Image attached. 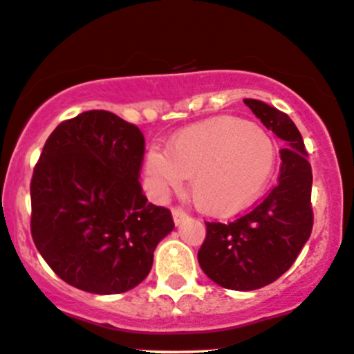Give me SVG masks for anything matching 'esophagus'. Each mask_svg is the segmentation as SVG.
Returning <instances> with one entry per match:
<instances>
[{
  "label": "esophagus",
  "mask_w": 354,
  "mask_h": 354,
  "mask_svg": "<svg viewBox=\"0 0 354 354\" xmlns=\"http://www.w3.org/2000/svg\"><path fill=\"white\" fill-rule=\"evenodd\" d=\"M172 216H174V223L180 225L182 221H184L187 218V213L182 210V208L177 207V208H174V210H172Z\"/></svg>",
  "instance_id": "1"
}]
</instances>
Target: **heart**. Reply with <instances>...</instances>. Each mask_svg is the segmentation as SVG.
Segmentation results:
<instances>
[{
    "label": "heart",
    "mask_w": 354,
    "mask_h": 354,
    "mask_svg": "<svg viewBox=\"0 0 354 354\" xmlns=\"http://www.w3.org/2000/svg\"><path fill=\"white\" fill-rule=\"evenodd\" d=\"M276 167V146L259 126L216 118L182 129L167 152L151 149L146 172L157 194L178 190L190 177L197 207L212 216H231L259 198Z\"/></svg>",
    "instance_id": "heart-1"
}]
</instances>
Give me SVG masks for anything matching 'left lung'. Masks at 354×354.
<instances>
[{
  "instance_id": "8db88e82",
  "label": "left lung",
  "mask_w": 354,
  "mask_h": 354,
  "mask_svg": "<svg viewBox=\"0 0 354 354\" xmlns=\"http://www.w3.org/2000/svg\"><path fill=\"white\" fill-rule=\"evenodd\" d=\"M244 103L287 147L281 149L277 184L263 202L230 223L205 221L200 268L231 290L261 289L281 277L297 259L313 226L312 167L302 134L277 108L252 98Z\"/></svg>"
}]
</instances>
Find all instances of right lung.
Segmentation results:
<instances>
[{
	"mask_svg": "<svg viewBox=\"0 0 354 354\" xmlns=\"http://www.w3.org/2000/svg\"><path fill=\"white\" fill-rule=\"evenodd\" d=\"M146 142L136 124L91 110L47 138L30 180V234L50 269L77 289L121 294L147 277L174 230L142 194Z\"/></svg>",
	"mask_w": 354,
	"mask_h": 354,
	"instance_id": "right-lung-1",
	"label": "right lung"
}]
</instances>
